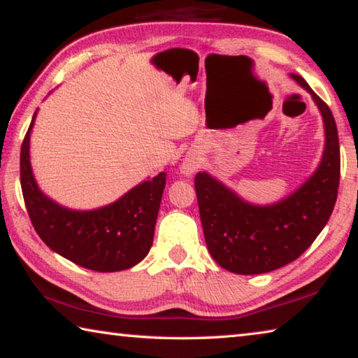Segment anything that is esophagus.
Listing matches in <instances>:
<instances>
[{
  "label": "esophagus",
  "mask_w": 358,
  "mask_h": 358,
  "mask_svg": "<svg viewBox=\"0 0 358 358\" xmlns=\"http://www.w3.org/2000/svg\"><path fill=\"white\" fill-rule=\"evenodd\" d=\"M202 164L201 156L196 153H187L180 162V173L185 177H191V175L197 171Z\"/></svg>",
  "instance_id": "esophagus-1"
}]
</instances>
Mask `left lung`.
Here are the masks:
<instances>
[{
	"label": "left lung",
	"mask_w": 358,
	"mask_h": 358,
	"mask_svg": "<svg viewBox=\"0 0 358 358\" xmlns=\"http://www.w3.org/2000/svg\"><path fill=\"white\" fill-rule=\"evenodd\" d=\"M290 77L311 94L324 121L322 159L311 177L268 205L245 201L207 172H199L194 180L211 257L237 275L266 273L299 259L322 232L336 202L341 159L335 118L305 78Z\"/></svg>",
	"instance_id": "left-lung-1"
}]
</instances>
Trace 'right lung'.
<instances>
[{
  "instance_id": "obj_1",
  "label": "right lung",
  "mask_w": 358,
  "mask_h": 358,
  "mask_svg": "<svg viewBox=\"0 0 358 358\" xmlns=\"http://www.w3.org/2000/svg\"><path fill=\"white\" fill-rule=\"evenodd\" d=\"M36 115L38 110L22 143L20 185L29 220L41 240L64 259L101 273L128 270L142 262L153 245L166 172L142 181L104 207H64L48 197L34 178L29 138Z\"/></svg>"
}]
</instances>
